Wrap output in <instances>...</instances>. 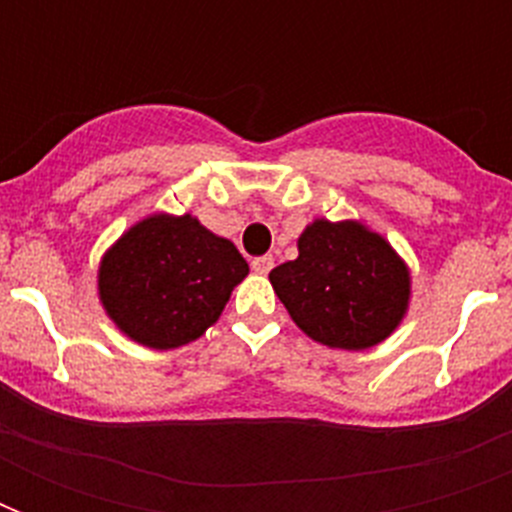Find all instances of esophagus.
<instances>
[{"label": "esophagus", "instance_id": "1", "mask_svg": "<svg viewBox=\"0 0 512 512\" xmlns=\"http://www.w3.org/2000/svg\"><path fill=\"white\" fill-rule=\"evenodd\" d=\"M271 268H273V257L271 255L255 257V260H252V271L260 273V276H265V273L271 271Z\"/></svg>", "mask_w": 512, "mask_h": 512}]
</instances>
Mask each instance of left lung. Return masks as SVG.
Masks as SVG:
<instances>
[{
	"mask_svg": "<svg viewBox=\"0 0 512 512\" xmlns=\"http://www.w3.org/2000/svg\"><path fill=\"white\" fill-rule=\"evenodd\" d=\"M297 249V260L273 268L268 279L305 335L329 348L364 350L398 327L409 271L382 236L361 223L316 220Z\"/></svg>",
	"mask_w": 512,
	"mask_h": 512,
	"instance_id": "8db88e82",
	"label": "left lung"
}]
</instances>
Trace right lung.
<instances>
[{"instance_id": "right-lung-1", "label": "right lung", "mask_w": 512, "mask_h": 512, "mask_svg": "<svg viewBox=\"0 0 512 512\" xmlns=\"http://www.w3.org/2000/svg\"><path fill=\"white\" fill-rule=\"evenodd\" d=\"M247 273L239 249L191 215H154L103 257L98 287L124 335L167 350L204 335Z\"/></svg>"}]
</instances>
